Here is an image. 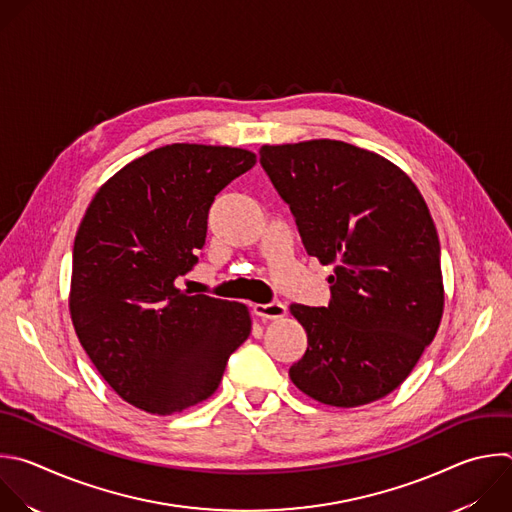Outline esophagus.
Wrapping results in <instances>:
<instances>
[{
    "mask_svg": "<svg viewBox=\"0 0 512 512\" xmlns=\"http://www.w3.org/2000/svg\"><path fill=\"white\" fill-rule=\"evenodd\" d=\"M253 311L263 319H279L287 313V307L281 301H269V303H255Z\"/></svg>",
    "mask_w": 512,
    "mask_h": 512,
    "instance_id": "esophagus-1",
    "label": "esophagus"
}]
</instances>
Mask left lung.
I'll use <instances>...</instances> for the list:
<instances>
[{
    "instance_id": "obj_1",
    "label": "left lung",
    "mask_w": 512,
    "mask_h": 512,
    "mask_svg": "<svg viewBox=\"0 0 512 512\" xmlns=\"http://www.w3.org/2000/svg\"><path fill=\"white\" fill-rule=\"evenodd\" d=\"M259 154L307 255L333 265L327 307H289L307 331L291 382L337 408L388 396L444 311L440 241L424 197L394 162L342 140L265 144Z\"/></svg>"
}]
</instances>
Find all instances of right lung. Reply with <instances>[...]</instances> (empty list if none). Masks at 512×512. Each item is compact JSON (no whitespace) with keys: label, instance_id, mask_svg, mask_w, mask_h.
Segmentation results:
<instances>
[{"label":"right lung","instance_id":"obj_1","mask_svg":"<svg viewBox=\"0 0 512 512\" xmlns=\"http://www.w3.org/2000/svg\"><path fill=\"white\" fill-rule=\"evenodd\" d=\"M245 148L166 144L94 195L74 239L70 315L88 358L128 404L183 412L221 384L251 333L243 303L181 291L199 261L215 197L247 173Z\"/></svg>","mask_w":512,"mask_h":512}]
</instances>
